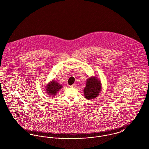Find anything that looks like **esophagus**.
Returning <instances> with one entry per match:
<instances>
[{
  "mask_svg": "<svg viewBox=\"0 0 149 149\" xmlns=\"http://www.w3.org/2000/svg\"><path fill=\"white\" fill-rule=\"evenodd\" d=\"M77 87V84H72V86H70V87L71 88H75Z\"/></svg>",
  "mask_w": 149,
  "mask_h": 149,
  "instance_id": "34e87169",
  "label": "esophagus"
}]
</instances>
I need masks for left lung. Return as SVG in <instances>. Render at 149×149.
Masks as SVG:
<instances>
[{
	"mask_svg": "<svg viewBox=\"0 0 149 149\" xmlns=\"http://www.w3.org/2000/svg\"><path fill=\"white\" fill-rule=\"evenodd\" d=\"M102 89V84L100 80L96 77H91L88 78L86 86L84 88L83 92L85 98L92 100L98 96Z\"/></svg>",
	"mask_w": 149,
	"mask_h": 149,
	"instance_id": "8db88e82",
	"label": "left lung"
}]
</instances>
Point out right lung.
I'll return each instance as SVG.
<instances>
[{"instance_id": "1", "label": "right lung", "mask_w": 149, "mask_h": 149, "mask_svg": "<svg viewBox=\"0 0 149 149\" xmlns=\"http://www.w3.org/2000/svg\"><path fill=\"white\" fill-rule=\"evenodd\" d=\"M62 87L61 84H60L57 81L53 79L45 86V92L49 96H55Z\"/></svg>"}]
</instances>
